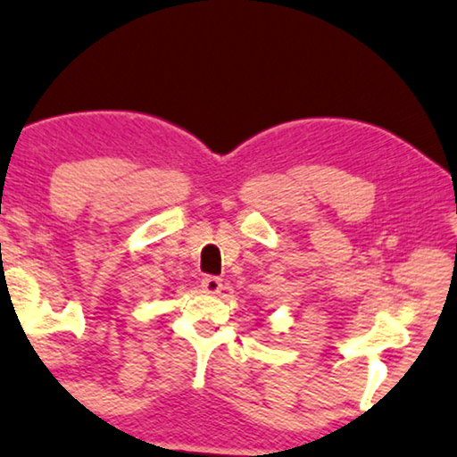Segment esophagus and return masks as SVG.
<instances>
[{
  "mask_svg": "<svg viewBox=\"0 0 457 457\" xmlns=\"http://www.w3.org/2000/svg\"><path fill=\"white\" fill-rule=\"evenodd\" d=\"M200 287H203V291L208 295H219L222 289V281L219 277H204L203 281H200Z\"/></svg>",
  "mask_w": 457,
  "mask_h": 457,
  "instance_id": "1",
  "label": "esophagus"
}]
</instances>
